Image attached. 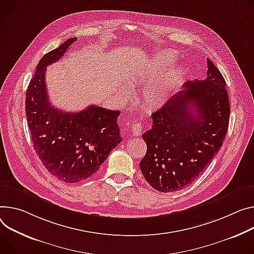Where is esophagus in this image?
Masks as SVG:
<instances>
[{"instance_id":"34e87169","label":"esophagus","mask_w":254,"mask_h":254,"mask_svg":"<svg viewBox=\"0 0 254 254\" xmlns=\"http://www.w3.org/2000/svg\"><path fill=\"white\" fill-rule=\"evenodd\" d=\"M143 125L142 123H139V122H133L131 124V132L134 134V135H139L141 134L142 130H143Z\"/></svg>"}]
</instances>
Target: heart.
Segmentation results:
<instances>
[{
	"label": "heart",
	"instance_id": "b5f03b06",
	"mask_svg": "<svg viewBox=\"0 0 254 254\" xmlns=\"http://www.w3.org/2000/svg\"><path fill=\"white\" fill-rule=\"evenodd\" d=\"M176 57L174 53L170 51L161 52L153 57L151 61V68L147 75L131 77L128 79V85L135 86L142 84L149 77H153L145 84L140 96L142 104L147 108L156 109L163 106L167 102L171 91L177 85L182 74L181 67L178 65H174L162 74L155 76L161 70L173 63Z\"/></svg>",
	"mask_w": 254,
	"mask_h": 254
}]
</instances>
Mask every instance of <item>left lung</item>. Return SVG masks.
<instances>
[{"label": "left lung", "instance_id": "obj_1", "mask_svg": "<svg viewBox=\"0 0 254 254\" xmlns=\"http://www.w3.org/2000/svg\"><path fill=\"white\" fill-rule=\"evenodd\" d=\"M204 80L188 81L182 90L152 113L153 126L142 135L147 153L141 171L161 192L181 190L191 183L223 145L230 103L226 82L207 59Z\"/></svg>", "mask_w": 254, "mask_h": 254}]
</instances>
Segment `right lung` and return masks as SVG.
<instances>
[{
	"mask_svg": "<svg viewBox=\"0 0 254 254\" xmlns=\"http://www.w3.org/2000/svg\"><path fill=\"white\" fill-rule=\"evenodd\" d=\"M76 40L77 37L66 39L41 58L25 99L34 150L48 171L66 183H76L96 173L123 141L118 124L120 111L90 105L79 112H65L49 100L47 66L58 62Z\"/></svg>",
	"mask_w": 254,
	"mask_h": 254,
	"instance_id": "obj_1",
	"label": "right lung"
}]
</instances>
